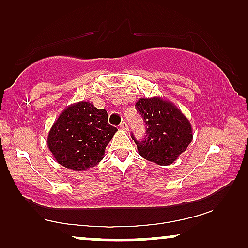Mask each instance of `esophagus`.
<instances>
[{"instance_id":"1","label":"esophagus","mask_w":248,"mask_h":248,"mask_svg":"<svg viewBox=\"0 0 248 248\" xmlns=\"http://www.w3.org/2000/svg\"><path fill=\"white\" fill-rule=\"evenodd\" d=\"M120 128L122 130H128V124L126 121H124V122H121L120 124Z\"/></svg>"}]
</instances>
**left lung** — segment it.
<instances>
[{
	"label": "left lung",
	"mask_w": 248,
	"mask_h": 248,
	"mask_svg": "<svg viewBox=\"0 0 248 248\" xmlns=\"http://www.w3.org/2000/svg\"><path fill=\"white\" fill-rule=\"evenodd\" d=\"M147 124L143 141H136L138 152L147 161L158 166H170L192 141L190 121L171 101L161 96L141 98L135 104Z\"/></svg>",
	"instance_id": "left-lung-1"
}]
</instances>
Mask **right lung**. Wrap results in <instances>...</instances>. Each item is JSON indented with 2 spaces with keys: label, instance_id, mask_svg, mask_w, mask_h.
Here are the masks:
<instances>
[{
  "label": "right lung",
  "instance_id": "add662e5",
  "mask_svg": "<svg viewBox=\"0 0 248 248\" xmlns=\"http://www.w3.org/2000/svg\"><path fill=\"white\" fill-rule=\"evenodd\" d=\"M116 132L108 124L106 109H99L90 101H79L65 108L52 124L47 147L61 166L85 171L104 158Z\"/></svg>",
  "mask_w": 248,
  "mask_h": 248
}]
</instances>
